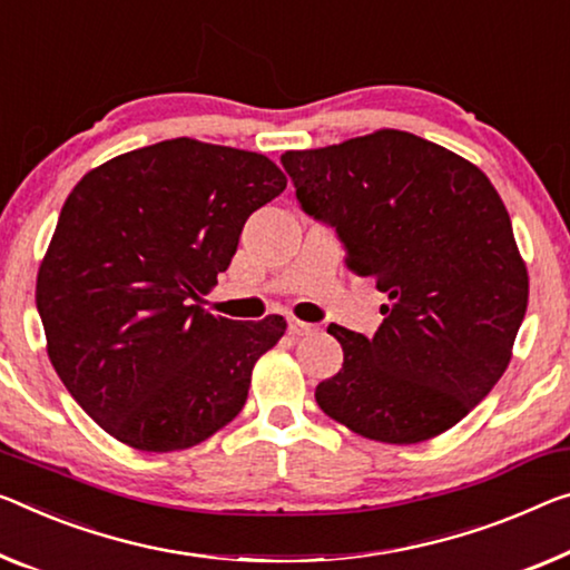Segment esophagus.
I'll list each match as a JSON object with an SVG mask.
<instances>
[{
	"label": "esophagus",
	"mask_w": 570,
	"mask_h": 570,
	"mask_svg": "<svg viewBox=\"0 0 570 570\" xmlns=\"http://www.w3.org/2000/svg\"><path fill=\"white\" fill-rule=\"evenodd\" d=\"M287 331L295 338H305V336H313L318 326H313V323H305V321H297V318H287Z\"/></svg>",
	"instance_id": "esophagus-1"
}]
</instances>
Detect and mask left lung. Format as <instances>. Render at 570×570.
<instances>
[{"label": "left lung", "instance_id": "1", "mask_svg": "<svg viewBox=\"0 0 570 570\" xmlns=\"http://www.w3.org/2000/svg\"><path fill=\"white\" fill-rule=\"evenodd\" d=\"M301 208L387 295L372 338L331 323L344 366L315 402L364 438L420 443L466 417L504 374L528 311L510 214L476 165L397 129L279 157Z\"/></svg>", "mask_w": 570, "mask_h": 570}]
</instances>
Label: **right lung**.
Here are the masks:
<instances>
[{
	"label": "right lung",
	"mask_w": 570,
	"mask_h": 570,
	"mask_svg": "<svg viewBox=\"0 0 570 570\" xmlns=\"http://www.w3.org/2000/svg\"><path fill=\"white\" fill-rule=\"evenodd\" d=\"M285 186L265 155L178 137L99 165L66 198L35 301L60 382L117 441L183 451L239 415L287 323L222 318L200 295Z\"/></svg>",
	"instance_id": "add662e5"
}]
</instances>
